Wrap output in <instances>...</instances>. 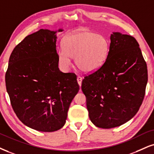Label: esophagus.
I'll list each match as a JSON object with an SVG mask.
<instances>
[{"label": "esophagus", "mask_w": 154, "mask_h": 154, "mask_svg": "<svg viewBox=\"0 0 154 154\" xmlns=\"http://www.w3.org/2000/svg\"><path fill=\"white\" fill-rule=\"evenodd\" d=\"M77 81H78V83H79V86H81V83H82V78L81 76H78L77 77Z\"/></svg>", "instance_id": "obj_1"}]
</instances>
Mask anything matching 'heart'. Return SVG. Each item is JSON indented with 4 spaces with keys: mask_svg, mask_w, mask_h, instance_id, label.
Listing matches in <instances>:
<instances>
[{
    "mask_svg": "<svg viewBox=\"0 0 154 154\" xmlns=\"http://www.w3.org/2000/svg\"><path fill=\"white\" fill-rule=\"evenodd\" d=\"M63 48L58 49L60 65L67 69L75 58L77 67L85 73H94L105 63L109 51L107 38L86 29H79L63 39Z\"/></svg>",
    "mask_w": 154,
    "mask_h": 154,
    "instance_id": "b5f03b06",
    "label": "heart"
}]
</instances>
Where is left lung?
<instances>
[{
    "label": "left lung",
    "mask_w": 154,
    "mask_h": 154,
    "mask_svg": "<svg viewBox=\"0 0 154 154\" xmlns=\"http://www.w3.org/2000/svg\"><path fill=\"white\" fill-rule=\"evenodd\" d=\"M110 39L105 63L81 85L90 120L102 128L121 126L136 114L148 81L146 63L137 41L119 32H113Z\"/></svg>",
    "instance_id": "left-lung-1"
}]
</instances>
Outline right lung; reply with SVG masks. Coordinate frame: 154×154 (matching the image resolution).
Listing matches in <instances>:
<instances>
[{
    "instance_id": "1",
    "label": "right lung",
    "mask_w": 154,
    "mask_h": 154,
    "mask_svg": "<svg viewBox=\"0 0 154 154\" xmlns=\"http://www.w3.org/2000/svg\"><path fill=\"white\" fill-rule=\"evenodd\" d=\"M40 29L13 49L5 86L13 111L29 128L53 132L66 123L70 104L79 91L76 75L58 68L57 32Z\"/></svg>"
}]
</instances>
